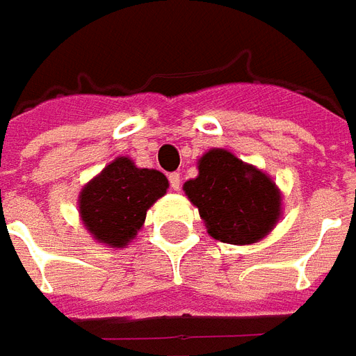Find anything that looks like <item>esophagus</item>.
Listing matches in <instances>:
<instances>
[{
	"instance_id": "obj_1",
	"label": "esophagus",
	"mask_w": 356,
	"mask_h": 356,
	"mask_svg": "<svg viewBox=\"0 0 356 356\" xmlns=\"http://www.w3.org/2000/svg\"><path fill=\"white\" fill-rule=\"evenodd\" d=\"M170 185L173 191H179V188H181V175H179V173H170Z\"/></svg>"
}]
</instances>
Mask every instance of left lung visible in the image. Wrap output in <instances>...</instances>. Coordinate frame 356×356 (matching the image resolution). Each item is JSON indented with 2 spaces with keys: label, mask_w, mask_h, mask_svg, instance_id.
Listing matches in <instances>:
<instances>
[{
  "label": "left lung",
  "mask_w": 356,
  "mask_h": 356,
  "mask_svg": "<svg viewBox=\"0 0 356 356\" xmlns=\"http://www.w3.org/2000/svg\"><path fill=\"white\" fill-rule=\"evenodd\" d=\"M185 194L200 211L208 232L227 244H254L280 217V193L270 179L227 150H209Z\"/></svg>",
  "instance_id": "obj_1"
}]
</instances>
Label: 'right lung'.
I'll return each mask as SVG.
<instances>
[{
    "label": "right lung",
    "mask_w": 356,
    "mask_h": 356,
    "mask_svg": "<svg viewBox=\"0 0 356 356\" xmlns=\"http://www.w3.org/2000/svg\"><path fill=\"white\" fill-rule=\"evenodd\" d=\"M168 186L160 171L140 170L129 158H116L83 186L81 221L102 244L125 246L145 223L147 209L165 194Z\"/></svg>",
    "instance_id": "right-lung-1"
}]
</instances>
